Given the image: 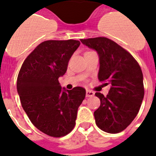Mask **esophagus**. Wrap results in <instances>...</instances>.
Wrapping results in <instances>:
<instances>
[{"mask_svg":"<svg viewBox=\"0 0 156 156\" xmlns=\"http://www.w3.org/2000/svg\"><path fill=\"white\" fill-rule=\"evenodd\" d=\"M94 95V91H91V90H87L86 91V97H93Z\"/></svg>","mask_w":156,"mask_h":156,"instance_id":"34e87169","label":"esophagus"}]
</instances>
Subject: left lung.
<instances>
[{"instance_id":"8db88e82","label":"left lung","mask_w":156,"mask_h":156,"mask_svg":"<svg viewBox=\"0 0 156 156\" xmlns=\"http://www.w3.org/2000/svg\"><path fill=\"white\" fill-rule=\"evenodd\" d=\"M99 58V81L110 85L108 94L99 92L100 106L94 112L100 129L118 133L126 129L139 112L144 95L143 73L134 58L118 44L105 37L80 39Z\"/></svg>"}]
</instances>
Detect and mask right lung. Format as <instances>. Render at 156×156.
I'll return each mask as SVG.
<instances>
[{"label":"right lung","mask_w":156,"mask_h":156,"mask_svg":"<svg viewBox=\"0 0 156 156\" xmlns=\"http://www.w3.org/2000/svg\"><path fill=\"white\" fill-rule=\"evenodd\" d=\"M80 45L73 39L45 41L27 56L19 73L17 91L23 108L33 125L50 136H64L73 129L85 98L84 88L66 90L58 81Z\"/></svg>","instance_id":"right-lung-1"}]
</instances>
